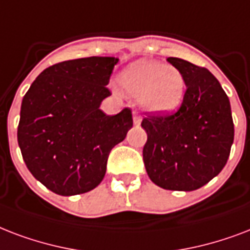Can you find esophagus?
Masks as SVG:
<instances>
[{"label": "esophagus", "instance_id": "1", "mask_svg": "<svg viewBox=\"0 0 250 250\" xmlns=\"http://www.w3.org/2000/svg\"><path fill=\"white\" fill-rule=\"evenodd\" d=\"M141 121H142V119H141V116L137 113V112H134L133 113V123H134L135 126H138V125H141Z\"/></svg>", "mask_w": 250, "mask_h": 250}]
</instances>
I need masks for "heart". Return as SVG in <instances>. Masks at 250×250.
<instances>
[{
	"instance_id": "b5f03b06",
	"label": "heart",
	"mask_w": 250,
	"mask_h": 250,
	"mask_svg": "<svg viewBox=\"0 0 250 250\" xmlns=\"http://www.w3.org/2000/svg\"><path fill=\"white\" fill-rule=\"evenodd\" d=\"M119 82L131 96H138L139 104L154 115H167L183 103L187 82L173 65L154 60H139L121 71Z\"/></svg>"
}]
</instances>
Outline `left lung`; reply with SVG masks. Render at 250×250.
<instances>
[{
  "mask_svg": "<svg viewBox=\"0 0 250 250\" xmlns=\"http://www.w3.org/2000/svg\"><path fill=\"white\" fill-rule=\"evenodd\" d=\"M185 77L187 91L179 111L147 116L143 162L148 177L167 190L191 191L219 175L233 143L229 99L205 67L168 57Z\"/></svg>",
  "mask_w": 250,
  "mask_h": 250,
  "instance_id": "8db88e82",
  "label": "left lung"
}]
</instances>
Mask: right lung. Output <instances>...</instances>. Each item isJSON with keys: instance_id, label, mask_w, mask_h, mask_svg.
Segmentation results:
<instances>
[{"instance_id": "obj_1", "label": "right lung", "mask_w": 250, "mask_h": 250, "mask_svg": "<svg viewBox=\"0 0 250 250\" xmlns=\"http://www.w3.org/2000/svg\"><path fill=\"white\" fill-rule=\"evenodd\" d=\"M119 59L86 57L46 67L22 100L18 145L35 179L60 195L82 194L104 179L108 155L133 126L129 108L105 115Z\"/></svg>"}]
</instances>
